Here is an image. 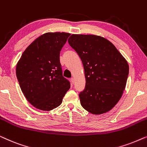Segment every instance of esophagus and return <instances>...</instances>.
Here are the masks:
<instances>
[{
	"instance_id": "1",
	"label": "esophagus",
	"mask_w": 147,
	"mask_h": 147,
	"mask_svg": "<svg viewBox=\"0 0 147 147\" xmlns=\"http://www.w3.org/2000/svg\"><path fill=\"white\" fill-rule=\"evenodd\" d=\"M71 82L72 84H74V78H71Z\"/></svg>"
}]
</instances>
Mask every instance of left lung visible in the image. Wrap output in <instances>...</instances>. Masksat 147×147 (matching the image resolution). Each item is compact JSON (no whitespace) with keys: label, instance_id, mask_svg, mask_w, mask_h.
Segmentation results:
<instances>
[{"label":"left lung","instance_id":"left-lung-1","mask_svg":"<svg viewBox=\"0 0 147 147\" xmlns=\"http://www.w3.org/2000/svg\"><path fill=\"white\" fill-rule=\"evenodd\" d=\"M69 45L84 65L86 86L79 94L82 107L93 114L112 109L125 89L129 66L115 46L94 35H71Z\"/></svg>","mask_w":147,"mask_h":147}]
</instances>
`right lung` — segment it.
<instances>
[{
	"mask_svg": "<svg viewBox=\"0 0 147 147\" xmlns=\"http://www.w3.org/2000/svg\"><path fill=\"white\" fill-rule=\"evenodd\" d=\"M70 35L64 32L43 34L28 46L17 64L20 88L37 109L50 111L58 107L69 89V82L62 74L59 54Z\"/></svg>",
	"mask_w": 147,
	"mask_h": 147,
	"instance_id": "obj_1",
	"label": "right lung"
}]
</instances>
